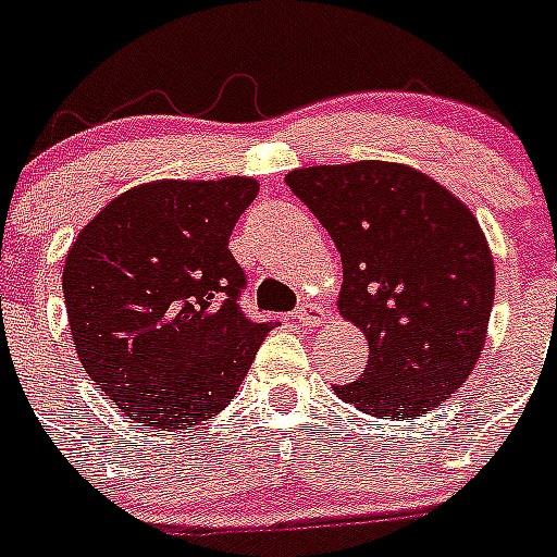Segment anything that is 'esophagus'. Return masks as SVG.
Listing matches in <instances>:
<instances>
[{"instance_id":"34e87169","label":"esophagus","mask_w":557,"mask_h":557,"mask_svg":"<svg viewBox=\"0 0 557 557\" xmlns=\"http://www.w3.org/2000/svg\"><path fill=\"white\" fill-rule=\"evenodd\" d=\"M321 319H324V308H321V305L308 302V305H302V308L296 310V321H299L302 326L319 324Z\"/></svg>"}]
</instances>
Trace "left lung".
Wrapping results in <instances>:
<instances>
[{"label":"left lung","mask_w":557,"mask_h":557,"mask_svg":"<svg viewBox=\"0 0 557 557\" xmlns=\"http://www.w3.org/2000/svg\"><path fill=\"white\" fill-rule=\"evenodd\" d=\"M285 184L335 242L337 310L368 341L366 373L335 396L382 420L440 407L475 368L495 302V261L475 214L396 161L302 168Z\"/></svg>","instance_id":"1"}]
</instances>
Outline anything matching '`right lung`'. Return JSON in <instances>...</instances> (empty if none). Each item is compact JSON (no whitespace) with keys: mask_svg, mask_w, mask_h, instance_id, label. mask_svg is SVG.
Listing matches in <instances>:
<instances>
[{"mask_svg":"<svg viewBox=\"0 0 557 557\" xmlns=\"http://www.w3.org/2000/svg\"><path fill=\"white\" fill-rule=\"evenodd\" d=\"M258 181H150L79 231L62 269L67 324L92 382L126 418L189 429L236 396L272 324L238 308L227 249Z\"/></svg>","mask_w":557,"mask_h":557,"instance_id":"1","label":"right lung"}]
</instances>
